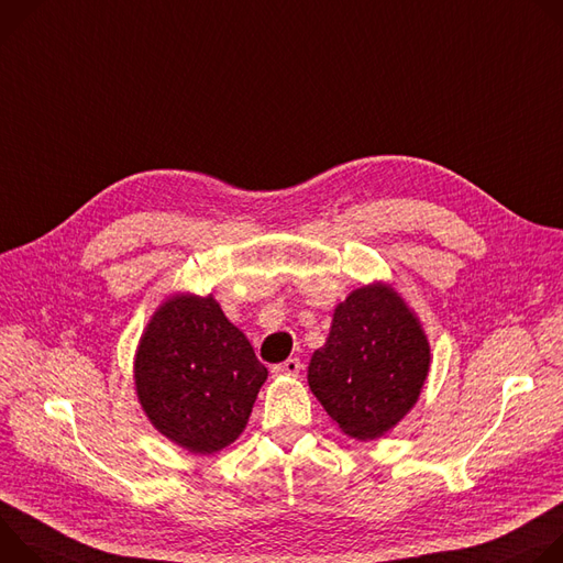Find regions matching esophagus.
Instances as JSON below:
<instances>
[{"label": "esophagus", "instance_id": "34e87169", "mask_svg": "<svg viewBox=\"0 0 563 563\" xmlns=\"http://www.w3.org/2000/svg\"><path fill=\"white\" fill-rule=\"evenodd\" d=\"M299 371H301V362L297 357H288L286 362L273 366V376H297Z\"/></svg>", "mask_w": 563, "mask_h": 563}]
</instances>
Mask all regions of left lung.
<instances>
[{"mask_svg": "<svg viewBox=\"0 0 563 563\" xmlns=\"http://www.w3.org/2000/svg\"><path fill=\"white\" fill-rule=\"evenodd\" d=\"M429 364L413 308L394 284L371 282L335 306L324 346L310 355L308 387L349 439L368 443L416 407Z\"/></svg>", "mask_w": 563, "mask_h": 563, "instance_id": "8db88e82", "label": "left lung"}]
</instances>
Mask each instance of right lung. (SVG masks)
<instances>
[{"label": "right lung", "mask_w": 563, "mask_h": 563, "mask_svg": "<svg viewBox=\"0 0 563 563\" xmlns=\"http://www.w3.org/2000/svg\"><path fill=\"white\" fill-rule=\"evenodd\" d=\"M266 378L268 368L212 295L165 297L134 355V387L147 420L201 456L239 439Z\"/></svg>", "instance_id": "right-lung-1"}]
</instances>
